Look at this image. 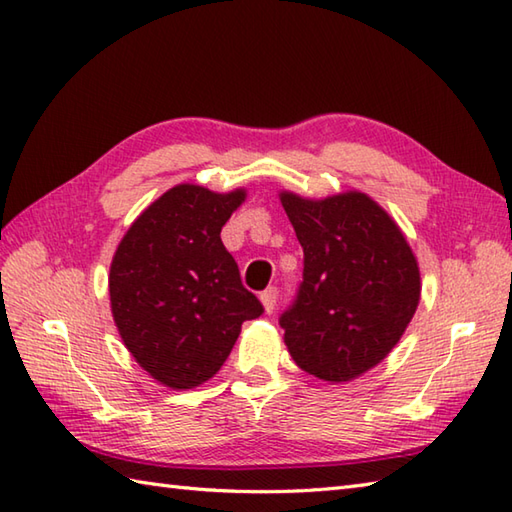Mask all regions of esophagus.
Returning <instances> with one entry per match:
<instances>
[{
  "mask_svg": "<svg viewBox=\"0 0 512 512\" xmlns=\"http://www.w3.org/2000/svg\"><path fill=\"white\" fill-rule=\"evenodd\" d=\"M276 300H278V289L276 287H267L263 293H260V302H263L267 313H274Z\"/></svg>",
  "mask_w": 512,
  "mask_h": 512,
  "instance_id": "esophagus-1",
  "label": "esophagus"
}]
</instances>
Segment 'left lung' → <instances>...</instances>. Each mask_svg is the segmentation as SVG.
Masks as SVG:
<instances>
[{"label":"left lung","mask_w":512,"mask_h":512,"mask_svg":"<svg viewBox=\"0 0 512 512\" xmlns=\"http://www.w3.org/2000/svg\"><path fill=\"white\" fill-rule=\"evenodd\" d=\"M304 252L302 282L280 315L302 370L348 381L388 355L416 313V258L388 214L361 192L309 201L280 195Z\"/></svg>","instance_id":"left-lung-1"}]
</instances>
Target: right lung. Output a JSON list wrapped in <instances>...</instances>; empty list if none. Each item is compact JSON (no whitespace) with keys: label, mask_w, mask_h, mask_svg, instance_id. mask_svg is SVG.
<instances>
[{"label":"right lung","mask_w":512,"mask_h":512,"mask_svg":"<svg viewBox=\"0 0 512 512\" xmlns=\"http://www.w3.org/2000/svg\"><path fill=\"white\" fill-rule=\"evenodd\" d=\"M243 199V190L170 188L135 219L113 256L109 295L122 342L168 388L214 377L243 322L265 313L221 241Z\"/></svg>","instance_id":"1"}]
</instances>
